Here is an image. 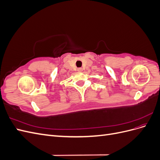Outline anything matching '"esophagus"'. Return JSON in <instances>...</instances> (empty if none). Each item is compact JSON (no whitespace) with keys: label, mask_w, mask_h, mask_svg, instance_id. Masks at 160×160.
<instances>
[{"label":"esophagus","mask_w":160,"mask_h":160,"mask_svg":"<svg viewBox=\"0 0 160 160\" xmlns=\"http://www.w3.org/2000/svg\"><path fill=\"white\" fill-rule=\"evenodd\" d=\"M77 71H79V72H81L82 71H83V69H82V68H78V69H77Z\"/></svg>","instance_id":"obj_1"}]
</instances>
